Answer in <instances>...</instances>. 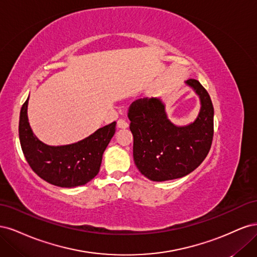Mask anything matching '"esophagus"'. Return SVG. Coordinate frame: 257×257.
Listing matches in <instances>:
<instances>
[{
    "instance_id": "obj_1",
    "label": "esophagus",
    "mask_w": 257,
    "mask_h": 257,
    "mask_svg": "<svg viewBox=\"0 0 257 257\" xmlns=\"http://www.w3.org/2000/svg\"><path fill=\"white\" fill-rule=\"evenodd\" d=\"M116 126H118L119 128H126V127H128V123L125 120L120 119V120H118V122H116Z\"/></svg>"
}]
</instances>
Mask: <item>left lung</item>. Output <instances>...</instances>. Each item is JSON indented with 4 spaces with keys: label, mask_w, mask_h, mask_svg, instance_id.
I'll return each instance as SVG.
<instances>
[{
    "label": "left lung",
    "mask_w": 257,
    "mask_h": 257,
    "mask_svg": "<svg viewBox=\"0 0 257 257\" xmlns=\"http://www.w3.org/2000/svg\"><path fill=\"white\" fill-rule=\"evenodd\" d=\"M185 83L200 99L197 118L188 125L177 126L170 122L160 98H139L130 106L135 164L152 181L189 175L203 163L211 148L214 114L211 98L198 80L189 79Z\"/></svg>",
    "instance_id": "left-lung-1"
}]
</instances>
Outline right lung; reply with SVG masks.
I'll list each match as a JSON object with an SVG mask.
<instances>
[{"mask_svg": "<svg viewBox=\"0 0 257 257\" xmlns=\"http://www.w3.org/2000/svg\"><path fill=\"white\" fill-rule=\"evenodd\" d=\"M28 103L29 97L20 110L19 139L33 172L61 188H75L91 181L99 172L103 153L114 135L115 122L98 128L78 143L48 146L33 134L28 119Z\"/></svg>", "mask_w": 257, "mask_h": 257, "instance_id": "right-lung-1", "label": "right lung"}]
</instances>
